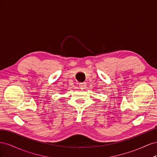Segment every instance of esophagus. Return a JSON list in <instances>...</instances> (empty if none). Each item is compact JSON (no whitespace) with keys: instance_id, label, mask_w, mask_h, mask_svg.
Returning a JSON list of instances; mask_svg holds the SVG:
<instances>
[{"instance_id":"obj_1","label":"esophagus","mask_w":157,"mask_h":157,"mask_svg":"<svg viewBox=\"0 0 157 157\" xmlns=\"http://www.w3.org/2000/svg\"><path fill=\"white\" fill-rule=\"evenodd\" d=\"M86 82H81V83L79 84V87L80 88H82V89L84 88L85 87H86Z\"/></svg>"}]
</instances>
